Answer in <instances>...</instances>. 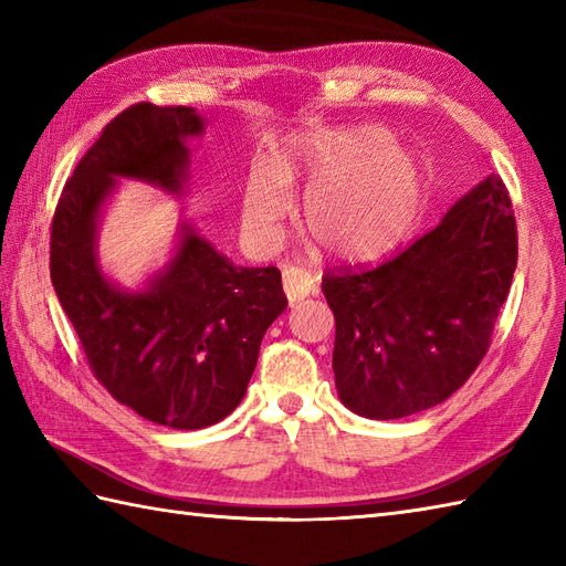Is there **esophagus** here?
I'll return each instance as SVG.
<instances>
[{"label":"esophagus","mask_w":566,"mask_h":566,"mask_svg":"<svg viewBox=\"0 0 566 566\" xmlns=\"http://www.w3.org/2000/svg\"><path fill=\"white\" fill-rule=\"evenodd\" d=\"M282 282H284V294L290 298V304L302 302V298L316 292V276L306 272L304 268H294V264H286L282 270Z\"/></svg>","instance_id":"esophagus-1"}]
</instances>
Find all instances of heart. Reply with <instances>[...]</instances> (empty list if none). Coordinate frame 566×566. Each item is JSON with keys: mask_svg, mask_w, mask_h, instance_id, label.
<instances>
[{"mask_svg": "<svg viewBox=\"0 0 566 566\" xmlns=\"http://www.w3.org/2000/svg\"><path fill=\"white\" fill-rule=\"evenodd\" d=\"M306 175L302 228L331 255L375 258L391 248L423 197V177L411 155L394 148L377 126L338 128L308 136L284 155L276 172L260 170L248 179L243 223L260 243H272L290 211L286 179Z\"/></svg>", "mask_w": 566, "mask_h": 566, "instance_id": "heart-1", "label": "heart"}]
</instances>
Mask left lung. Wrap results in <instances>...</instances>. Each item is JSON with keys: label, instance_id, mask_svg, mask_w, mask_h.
I'll return each instance as SVG.
<instances>
[{"label": "left lung", "instance_id": "obj_1", "mask_svg": "<svg viewBox=\"0 0 566 566\" xmlns=\"http://www.w3.org/2000/svg\"><path fill=\"white\" fill-rule=\"evenodd\" d=\"M515 262L511 197L491 175L391 258L323 272L340 401L389 420L452 396L489 353Z\"/></svg>", "mask_w": 566, "mask_h": 566}]
</instances>
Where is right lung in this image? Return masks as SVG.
<instances>
[{
    "mask_svg": "<svg viewBox=\"0 0 566 566\" xmlns=\"http://www.w3.org/2000/svg\"><path fill=\"white\" fill-rule=\"evenodd\" d=\"M201 128L191 106H128L77 163L51 223V280L92 375L130 411L179 430L219 423L245 396L262 335L286 308L282 274L235 268L187 228L150 290L118 292L97 268L94 219L116 175L179 189L185 138Z\"/></svg>",
    "mask_w": 566,
    "mask_h": 566,
    "instance_id": "add662e5",
    "label": "right lung"
}]
</instances>
